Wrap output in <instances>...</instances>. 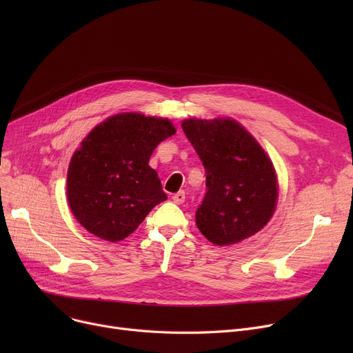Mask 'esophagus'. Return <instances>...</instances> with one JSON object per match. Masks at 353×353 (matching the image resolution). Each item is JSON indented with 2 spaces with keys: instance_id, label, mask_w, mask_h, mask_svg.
Segmentation results:
<instances>
[{
  "instance_id": "esophagus-1",
  "label": "esophagus",
  "mask_w": 353,
  "mask_h": 353,
  "mask_svg": "<svg viewBox=\"0 0 353 353\" xmlns=\"http://www.w3.org/2000/svg\"><path fill=\"white\" fill-rule=\"evenodd\" d=\"M173 201L176 203V205H181V203H184V199H186V193H184L183 190L177 192L176 194H173Z\"/></svg>"
}]
</instances>
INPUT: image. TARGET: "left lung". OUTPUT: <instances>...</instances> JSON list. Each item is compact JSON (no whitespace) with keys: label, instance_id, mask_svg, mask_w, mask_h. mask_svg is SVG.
<instances>
[{"label":"left lung","instance_id":"8db88e82","mask_svg":"<svg viewBox=\"0 0 353 353\" xmlns=\"http://www.w3.org/2000/svg\"><path fill=\"white\" fill-rule=\"evenodd\" d=\"M206 170V196L196 225L217 246L242 242L263 229L277 201L274 167L254 137L232 119L181 123Z\"/></svg>","mask_w":353,"mask_h":353}]
</instances>
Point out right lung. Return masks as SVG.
<instances>
[{
    "mask_svg": "<svg viewBox=\"0 0 353 353\" xmlns=\"http://www.w3.org/2000/svg\"><path fill=\"white\" fill-rule=\"evenodd\" d=\"M174 133L167 119L139 113L111 116L92 128L67 174L68 205L79 223L108 242L132 234L167 199L148 159Z\"/></svg>",
    "mask_w": 353,
    "mask_h": 353,
    "instance_id": "1",
    "label": "right lung"
}]
</instances>
